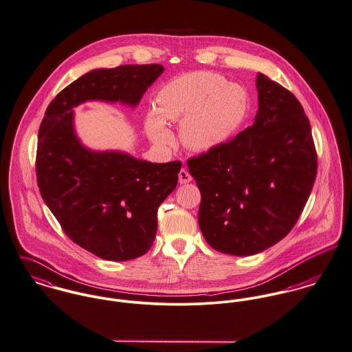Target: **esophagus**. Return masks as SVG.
Listing matches in <instances>:
<instances>
[{
    "label": "esophagus",
    "mask_w": 352,
    "mask_h": 352,
    "mask_svg": "<svg viewBox=\"0 0 352 352\" xmlns=\"http://www.w3.org/2000/svg\"><path fill=\"white\" fill-rule=\"evenodd\" d=\"M178 179H179V184H189L192 182V175L188 173L186 168H181L178 174Z\"/></svg>",
    "instance_id": "obj_1"
}]
</instances>
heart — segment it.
<instances>
[{"label": "heart", "mask_w": 352, "mask_h": 352, "mask_svg": "<svg viewBox=\"0 0 352 352\" xmlns=\"http://www.w3.org/2000/svg\"><path fill=\"white\" fill-rule=\"evenodd\" d=\"M157 112L146 118L148 138L171 146L174 135L166 121H182L184 143L199 153L226 144L244 121L248 111L247 91L212 72H193L166 83L159 91Z\"/></svg>", "instance_id": "heart-1"}]
</instances>
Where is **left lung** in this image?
I'll list each match as a JSON object with an SVG mask.
<instances>
[{"mask_svg":"<svg viewBox=\"0 0 352 352\" xmlns=\"http://www.w3.org/2000/svg\"><path fill=\"white\" fill-rule=\"evenodd\" d=\"M251 126L221 147L188 159L201 192L198 224L219 252L248 256L296 226L312 192V129L293 93L259 73Z\"/></svg>","mask_w":352,"mask_h":352,"instance_id":"obj_1","label":"left lung"}]
</instances>
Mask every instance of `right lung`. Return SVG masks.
I'll use <instances>...</instances> for the list:
<instances>
[{"mask_svg":"<svg viewBox=\"0 0 352 352\" xmlns=\"http://www.w3.org/2000/svg\"><path fill=\"white\" fill-rule=\"evenodd\" d=\"M163 70L124 65L89 72L51 101L40 124V195L65 234L107 261L135 259L151 248L157 208L175 189L182 163L87 150L74 132L73 108L90 100L136 107Z\"/></svg>","mask_w":352,"mask_h":352,"instance_id":"add662e5","label":"right lung"}]
</instances>
